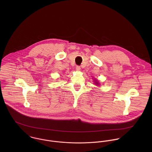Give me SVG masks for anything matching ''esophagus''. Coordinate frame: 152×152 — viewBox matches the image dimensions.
I'll return each instance as SVG.
<instances>
[{
	"label": "esophagus",
	"instance_id": "1",
	"mask_svg": "<svg viewBox=\"0 0 152 152\" xmlns=\"http://www.w3.org/2000/svg\"><path fill=\"white\" fill-rule=\"evenodd\" d=\"M75 68H76L77 71H80L81 70V67L80 66H77Z\"/></svg>",
	"mask_w": 152,
	"mask_h": 152
}]
</instances>
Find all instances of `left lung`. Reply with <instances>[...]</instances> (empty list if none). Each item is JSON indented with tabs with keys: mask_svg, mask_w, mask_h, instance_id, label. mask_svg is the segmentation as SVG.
Returning <instances> with one entry per match:
<instances>
[{
	"mask_svg": "<svg viewBox=\"0 0 152 152\" xmlns=\"http://www.w3.org/2000/svg\"><path fill=\"white\" fill-rule=\"evenodd\" d=\"M96 83V84H98V83H97V82H96V83Z\"/></svg>",
	"mask_w": 152,
	"mask_h": 152,
	"instance_id": "obj_1",
	"label": "left lung"
}]
</instances>
